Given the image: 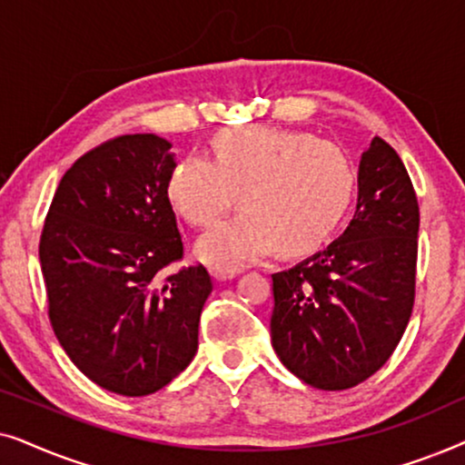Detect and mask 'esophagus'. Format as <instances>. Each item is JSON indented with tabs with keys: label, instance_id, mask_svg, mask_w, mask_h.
<instances>
[{
	"label": "esophagus",
	"instance_id": "esophagus-1",
	"mask_svg": "<svg viewBox=\"0 0 465 465\" xmlns=\"http://www.w3.org/2000/svg\"><path fill=\"white\" fill-rule=\"evenodd\" d=\"M209 272H212V277L215 279V282H226V279H232L234 275H237V271L218 269V266H212V269H209Z\"/></svg>",
	"mask_w": 465,
	"mask_h": 465
}]
</instances>
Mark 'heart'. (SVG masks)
<instances>
[{
	"instance_id": "obj_1",
	"label": "heart",
	"mask_w": 465,
	"mask_h": 465,
	"mask_svg": "<svg viewBox=\"0 0 465 465\" xmlns=\"http://www.w3.org/2000/svg\"><path fill=\"white\" fill-rule=\"evenodd\" d=\"M212 148L213 161L183 156L164 183L169 207L193 226L212 224L234 199L243 209L199 239L203 262L234 271L271 250L304 256L332 237L351 207V161L311 133L228 129L213 137Z\"/></svg>"
}]
</instances>
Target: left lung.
<instances>
[{
    "label": "left lung",
    "instance_id": "1",
    "mask_svg": "<svg viewBox=\"0 0 465 465\" xmlns=\"http://www.w3.org/2000/svg\"><path fill=\"white\" fill-rule=\"evenodd\" d=\"M358 186L342 237L272 275V349L290 372L326 391L372 377L415 304L419 203L404 163L381 137L361 156Z\"/></svg>",
    "mask_w": 465,
    "mask_h": 465
}]
</instances>
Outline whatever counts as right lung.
<instances>
[{
  "mask_svg": "<svg viewBox=\"0 0 465 465\" xmlns=\"http://www.w3.org/2000/svg\"><path fill=\"white\" fill-rule=\"evenodd\" d=\"M167 139L137 133L86 152L63 175L44 220L40 264L48 320L69 360L120 396L171 383L199 347L213 283L182 266V234L164 196Z\"/></svg>",
  "mask_w": 465,
  "mask_h": 465,
  "instance_id": "add662e5",
  "label": "right lung"
}]
</instances>
